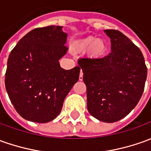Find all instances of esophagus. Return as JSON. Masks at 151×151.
<instances>
[{
	"instance_id": "esophagus-1",
	"label": "esophagus",
	"mask_w": 151,
	"mask_h": 151,
	"mask_svg": "<svg viewBox=\"0 0 151 151\" xmlns=\"http://www.w3.org/2000/svg\"><path fill=\"white\" fill-rule=\"evenodd\" d=\"M83 71L81 70V71H80V74H79V80H80V81H82V80H83Z\"/></svg>"
}]
</instances>
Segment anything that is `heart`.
I'll use <instances>...</instances> for the list:
<instances>
[{
    "mask_svg": "<svg viewBox=\"0 0 151 151\" xmlns=\"http://www.w3.org/2000/svg\"><path fill=\"white\" fill-rule=\"evenodd\" d=\"M74 50L77 52H85L88 50L91 58L98 59L106 54L108 45L103 39H96L93 36H88L77 41L74 44Z\"/></svg>",
    "mask_w": 151,
    "mask_h": 151,
    "instance_id": "b5f03b06",
    "label": "heart"
}]
</instances>
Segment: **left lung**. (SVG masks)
<instances>
[{"instance_id":"1","label":"left lung","mask_w":151,"mask_h":151,"mask_svg":"<svg viewBox=\"0 0 151 151\" xmlns=\"http://www.w3.org/2000/svg\"><path fill=\"white\" fill-rule=\"evenodd\" d=\"M104 32L111 39V53L101 58H82L79 68L87 87V105L93 117L115 122L132 111L144 92L147 68L140 49L116 29Z\"/></svg>"}]
</instances>
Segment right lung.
<instances>
[{
    "label": "right lung",
    "mask_w": 151,
    "mask_h": 151,
    "mask_svg": "<svg viewBox=\"0 0 151 151\" xmlns=\"http://www.w3.org/2000/svg\"><path fill=\"white\" fill-rule=\"evenodd\" d=\"M62 28L50 25L33 29L9 55L6 88L16 111L25 120L46 123L56 118L78 81V66L65 70L58 62L68 51V34Z\"/></svg>",
    "instance_id": "1"
}]
</instances>
